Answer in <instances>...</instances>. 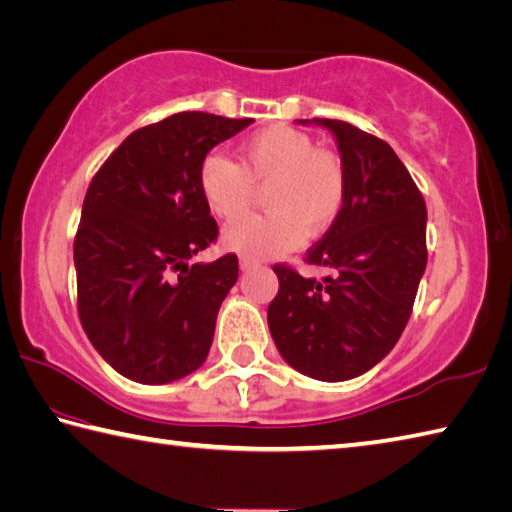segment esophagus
Segmentation results:
<instances>
[{
	"label": "esophagus",
	"mask_w": 512,
	"mask_h": 512,
	"mask_svg": "<svg viewBox=\"0 0 512 512\" xmlns=\"http://www.w3.org/2000/svg\"><path fill=\"white\" fill-rule=\"evenodd\" d=\"M240 269H243V272H249V269H254L256 267V263L254 260H249V258H240Z\"/></svg>",
	"instance_id": "1"
}]
</instances>
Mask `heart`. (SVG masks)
Instances as JSON below:
<instances>
[{"label": "heart", "instance_id": "1", "mask_svg": "<svg viewBox=\"0 0 512 512\" xmlns=\"http://www.w3.org/2000/svg\"><path fill=\"white\" fill-rule=\"evenodd\" d=\"M202 198L218 218L234 220L267 191V216L236 220L223 231V247L249 260L276 258L318 238L339 220L347 180L339 156L316 147L307 133L274 124L240 147V165L209 153L198 171Z\"/></svg>", "mask_w": 512, "mask_h": 512}]
</instances>
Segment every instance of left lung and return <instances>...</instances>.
I'll use <instances>...</instances> for the list:
<instances>
[{"instance_id":"1","label":"left lung","mask_w":512,"mask_h":512,"mask_svg":"<svg viewBox=\"0 0 512 512\" xmlns=\"http://www.w3.org/2000/svg\"><path fill=\"white\" fill-rule=\"evenodd\" d=\"M296 122L332 133L347 196L339 220L307 252V263L332 274L316 281L276 265L267 323L287 365L336 383L372 370L397 345L426 272L428 211L388 142L341 120Z\"/></svg>"}]
</instances>
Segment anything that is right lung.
<instances>
[{"instance_id":"obj_1","label":"right lung","mask_w":512,"mask_h":512,"mask_svg":"<svg viewBox=\"0 0 512 512\" xmlns=\"http://www.w3.org/2000/svg\"><path fill=\"white\" fill-rule=\"evenodd\" d=\"M252 118L185 111L133 131L95 173L73 260L77 312L102 359L144 385L178 381L207 361L238 258H189L218 236L198 171Z\"/></svg>"}]
</instances>
